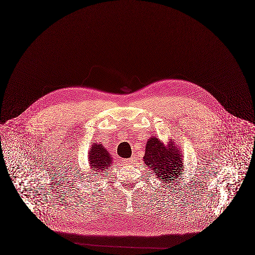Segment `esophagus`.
<instances>
[{"mask_svg": "<svg viewBox=\"0 0 255 255\" xmlns=\"http://www.w3.org/2000/svg\"><path fill=\"white\" fill-rule=\"evenodd\" d=\"M123 162L126 164H131L132 163V158H127V159H123Z\"/></svg>", "mask_w": 255, "mask_h": 255, "instance_id": "34e87169", "label": "esophagus"}]
</instances>
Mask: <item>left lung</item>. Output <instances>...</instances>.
Segmentation results:
<instances>
[{"mask_svg":"<svg viewBox=\"0 0 255 255\" xmlns=\"http://www.w3.org/2000/svg\"><path fill=\"white\" fill-rule=\"evenodd\" d=\"M171 148H166L157 137H152L145 146L144 164L153 171L157 178L165 183H170L178 179L182 173V158L174 144H170ZM177 181V180H176Z\"/></svg>","mask_w":255,"mask_h":255,"instance_id":"8db88e82","label":"left lung"}]
</instances>
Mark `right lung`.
Wrapping results in <instances>:
<instances>
[{
  "label": "right lung",
  "mask_w": 255,
  "mask_h": 255,
  "mask_svg": "<svg viewBox=\"0 0 255 255\" xmlns=\"http://www.w3.org/2000/svg\"><path fill=\"white\" fill-rule=\"evenodd\" d=\"M89 164L92 171L98 173L107 174L106 170L110 165H112L113 158H111L110 153L106 150V148L101 144H92L91 149L89 150ZM96 176V175H94Z\"/></svg>",
  "instance_id": "1"
}]
</instances>
